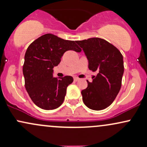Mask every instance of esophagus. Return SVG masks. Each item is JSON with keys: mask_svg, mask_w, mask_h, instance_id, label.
I'll return each instance as SVG.
<instances>
[{"mask_svg": "<svg viewBox=\"0 0 147 147\" xmlns=\"http://www.w3.org/2000/svg\"><path fill=\"white\" fill-rule=\"evenodd\" d=\"M79 79L78 78V77H74V81H75V82H77V81H79Z\"/></svg>", "mask_w": 147, "mask_h": 147, "instance_id": "obj_1", "label": "esophagus"}]
</instances>
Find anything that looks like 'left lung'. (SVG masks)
Returning <instances> with one entry per match:
<instances>
[{"label": "left lung", "mask_w": 147, "mask_h": 147, "mask_svg": "<svg viewBox=\"0 0 147 147\" xmlns=\"http://www.w3.org/2000/svg\"><path fill=\"white\" fill-rule=\"evenodd\" d=\"M88 60V68L98 74L82 91L86 106L95 111L106 109L113 102L122 86L123 56L109 42L100 38L77 41Z\"/></svg>", "instance_id": "obj_1"}]
</instances>
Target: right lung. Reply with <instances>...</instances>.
Returning a JSON list of instances; mask_svg holds the SVG:
<instances>
[{"label": "right lung", "instance_id": "right-lung-1", "mask_svg": "<svg viewBox=\"0 0 147 147\" xmlns=\"http://www.w3.org/2000/svg\"><path fill=\"white\" fill-rule=\"evenodd\" d=\"M80 52L76 41L64 40L46 34L33 41L27 49L23 72L25 86L32 102L44 110H53L61 105L71 76L53 77V68L58 65L64 52Z\"/></svg>", "mask_w": 147, "mask_h": 147}]
</instances>
